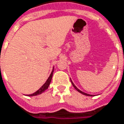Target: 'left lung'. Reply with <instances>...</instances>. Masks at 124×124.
<instances>
[{
    "label": "left lung",
    "instance_id": "left-lung-1",
    "mask_svg": "<svg viewBox=\"0 0 124 124\" xmlns=\"http://www.w3.org/2000/svg\"><path fill=\"white\" fill-rule=\"evenodd\" d=\"M70 81H71V83H72V85L74 86V88H75V89H76V90H77V91H78L79 93H81V94H84V95H86V96H92V95H90V94H87V93H83V92H82V91H81L80 90H79L78 88H77V87H76V86L74 85V84L72 83V80H71V79H70Z\"/></svg>",
    "mask_w": 124,
    "mask_h": 124
}]
</instances>
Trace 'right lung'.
<instances>
[{
	"instance_id": "1",
	"label": "right lung",
	"mask_w": 124,
	"mask_h": 124,
	"mask_svg": "<svg viewBox=\"0 0 124 124\" xmlns=\"http://www.w3.org/2000/svg\"><path fill=\"white\" fill-rule=\"evenodd\" d=\"M53 72H54V70H52V73L50 74V77H48V79L46 81V82H45L42 86H41V88L40 89H39L36 92H35L34 93H33V94H29L28 96H36V95H39V94H41V93H43V92H45V90L48 88L49 87V85H50V82H51V80H52V75H53Z\"/></svg>"
}]
</instances>
